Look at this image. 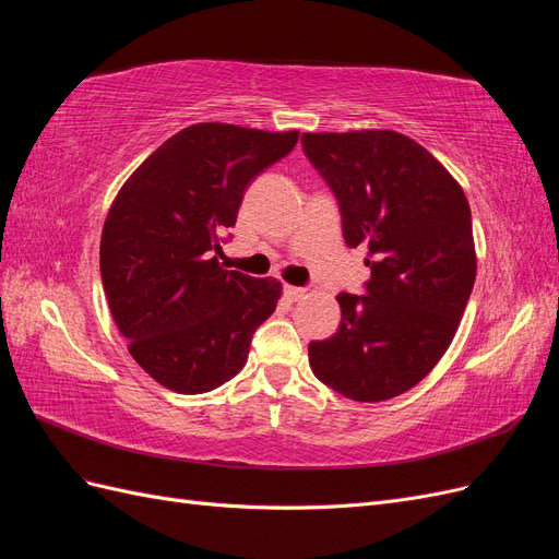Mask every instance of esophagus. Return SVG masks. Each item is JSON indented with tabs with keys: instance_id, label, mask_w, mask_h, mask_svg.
Listing matches in <instances>:
<instances>
[{
	"instance_id": "obj_1",
	"label": "esophagus",
	"mask_w": 559,
	"mask_h": 559,
	"mask_svg": "<svg viewBox=\"0 0 559 559\" xmlns=\"http://www.w3.org/2000/svg\"><path fill=\"white\" fill-rule=\"evenodd\" d=\"M306 296H308V292L302 289V286H292V284L284 286V298H286V300L296 302V300H302Z\"/></svg>"
}]
</instances>
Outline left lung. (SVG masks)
<instances>
[{"mask_svg":"<svg viewBox=\"0 0 559 559\" xmlns=\"http://www.w3.org/2000/svg\"><path fill=\"white\" fill-rule=\"evenodd\" d=\"M326 179L347 247L368 249L366 294L337 296L341 329L308 347L312 373L352 401L378 403L425 380L450 347L476 282L462 186L394 130L302 132Z\"/></svg>","mask_w":559,"mask_h":559,"instance_id":"left-lung-1","label":"left lung"}]
</instances>
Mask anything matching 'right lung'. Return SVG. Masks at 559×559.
<instances>
[{
	"instance_id": "obj_1",
	"label": "right lung",
	"mask_w": 559,
	"mask_h": 559,
	"mask_svg": "<svg viewBox=\"0 0 559 559\" xmlns=\"http://www.w3.org/2000/svg\"><path fill=\"white\" fill-rule=\"evenodd\" d=\"M296 142L298 130L195 123L111 202L99 242L109 310L132 359L173 392L202 394L238 376L253 331L277 308V280L224 270L216 253L251 179Z\"/></svg>"
}]
</instances>
